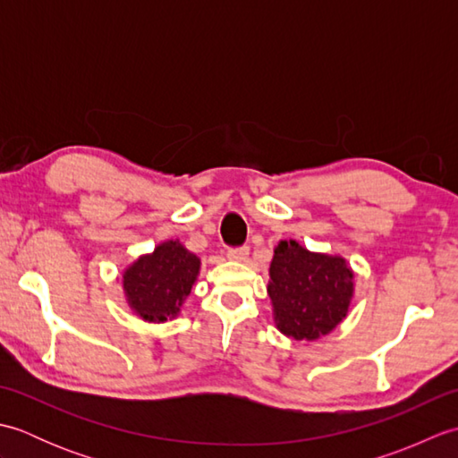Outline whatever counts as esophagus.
<instances>
[{"mask_svg":"<svg viewBox=\"0 0 458 458\" xmlns=\"http://www.w3.org/2000/svg\"><path fill=\"white\" fill-rule=\"evenodd\" d=\"M248 254H250L248 248H232V250H228L226 256L232 261H244V259H248Z\"/></svg>","mask_w":458,"mask_h":458,"instance_id":"1","label":"esophagus"}]
</instances>
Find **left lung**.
<instances>
[{
  "label": "left lung",
  "mask_w": 458,
  "mask_h": 458,
  "mask_svg": "<svg viewBox=\"0 0 458 458\" xmlns=\"http://www.w3.org/2000/svg\"><path fill=\"white\" fill-rule=\"evenodd\" d=\"M267 295L281 335L317 340L343 323L354 295V271L343 256L281 240L269 264Z\"/></svg>",
  "instance_id": "left-lung-1"
}]
</instances>
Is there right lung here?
Returning <instances> with one entry per match:
<instances>
[{"label": "right lung", "instance_id": "add662e5", "mask_svg": "<svg viewBox=\"0 0 458 458\" xmlns=\"http://www.w3.org/2000/svg\"><path fill=\"white\" fill-rule=\"evenodd\" d=\"M200 274V258L179 240L155 246L123 269L122 285L125 301L140 318L165 323L181 313L184 299Z\"/></svg>", "mask_w": 458, "mask_h": 458}]
</instances>
